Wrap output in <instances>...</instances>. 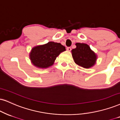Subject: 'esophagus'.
I'll return each mask as SVG.
<instances>
[{"instance_id": "34e87169", "label": "esophagus", "mask_w": 120, "mask_h": 120, "mask_svg": "<svg viewBox=\"0 0 120 120\" xmlns=\"http://www.w3.org/2000/svg\"><path fill=\"white\" fill-rule=\"evenodd\" d=\"M67 50L68 51H70L71 50V48L70 47H68V48H67Z\"/></svg>"}]
</instances>
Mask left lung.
<instances>
[{
    "instance_id": "1",
    "label": "left lung",
    "mask_w": 120,
    "mask_h": 120,
    "mask_svg": "<svg viewBox=\"0 0 120 120\" xmlns=\"http://www.w3.org/2000/svg\"><path fill=\"white\" fill-rule=\"evenodd\" d=\"M76 48L71 50L74 61L79 66L89 69L96 64L98 56L87 44L85 43L75 44Z\"/></svg>"
}]
</instances>
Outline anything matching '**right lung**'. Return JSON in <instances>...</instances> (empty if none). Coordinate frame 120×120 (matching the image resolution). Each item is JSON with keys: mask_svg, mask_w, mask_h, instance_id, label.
Here are the masks:
<instances>
[{"mask_svg": "<svg viewBox=\"0 0 120 120\" xmlns=\"http://www.w3.org/2000/svg\"><path fill=\"white\" fill-rule=\"evenodd\" d=\"M65 50V47L60 43L50 41L33 48L29 57L31 63L35 67L46 69L52 66L56 58Z\"/></svg>", "mask_w": 120, "mask_h": 120, "instance_id": "right-lung-1", "label": "right lung"}]
</instances>
